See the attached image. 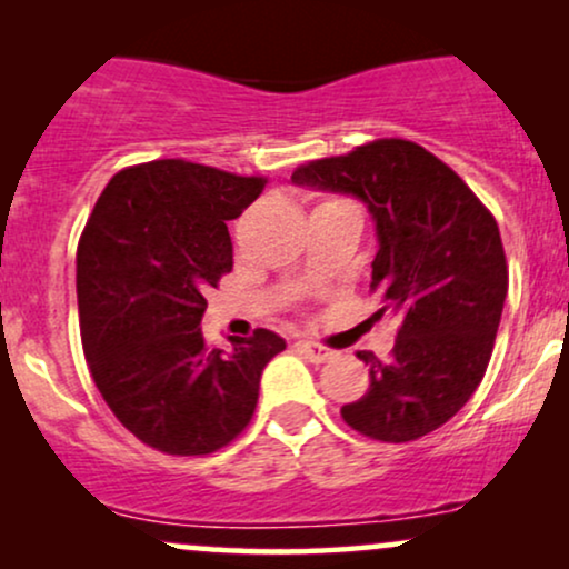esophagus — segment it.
<instances>
[{
  "instance_id": "34e87169",
  "label": "esophagus",
  "mask_w": 569,
  "mask_h": 569,
  "mask_svg": "<svg viewBox=\"0 0 569 569\" xmlns=\"http://www.w3.org/2000/svg\"><path fill=\"white\" fill-rule=\"evenodd\" d=\"M293 348L302 352L305 358H310L312 363H323L329 361V358H335V350L323 348V345L318 342H310V339H299V342H293Z\"/></svg>"
}]
</instances>
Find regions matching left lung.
Here are the masks:
<instances>
[{
	"mask_svg": "<svg viewBox=\"0 0 569 569\" xmlns=\"http://www.w3.org/2000/svg\"><path fill=\"white\" fill-rule=\"evenodd\" d=\"M297 187L358 198L377 230L371 289L401 318L388 363H369V390L345 422L369 439L403 443L433 433L485 377L508 293L498 221L466 181L415 141L380 139L342 158L312 160Z\"/></svg>",
	"mask_w": 569,
	"mask_h": 569,
	"instance_id": "obj_1",
	"label": "left lung"
}]
</instances>
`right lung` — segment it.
I'll return each mask as SVG.
<instances>
[{"mask_svg":"<svg viewBox=\"0 0 569 569\" xmlns=\"http://www.w3.org/2000/svg\"><path fill=\"white\" fill-rule=\"evenodd\" d=\"M264 179L187 160L126 168L77 246V305L90 375L117 420L166 455H211L251 422L283 337L257 329L232 350L202 339L206 291L232 270L227 221Z\"/></svg>","mask_w":569,"mask_h":569,"instance_id":"add662e5","label":"right lung"}]
</instances>
